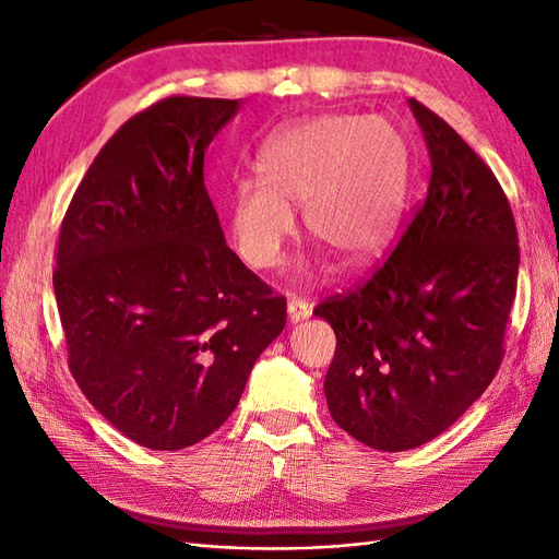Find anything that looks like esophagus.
<instances>
[{
    "instance_id": "obj_1",
    "label": "esophagus",
    "mask_w": 559,
    "mask_h": 559,
    "mask_svg": "<svg viewBox=\"0 0 559 559\" xmlns=\"http://www.w3.org/2000/svg\"><path fill=\"white\" fill-rule=\"evenodd\" d=\"M287 313H289V322H301L306 318H311V306H308L306 301H296L292 299L287 304Z\"/></svg>"
}]
</instances>
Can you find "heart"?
<instances>
[{"instance_id": "heart-1", "label": "heart", "mask_w": 559, "mask_h": 559, "mask_svg": "<svg viewBox=\"0 0 559 559\" xmlns=\"http://www.w3.org/2000/svg\"><path fill=\"white\" fill-rule=\"evenodd\" d=\"M258 177L239 179L227 227L246 265L275 267L304 225L346 263L380 255L402 225L408 198V147L384 117L322 115L280 129L260 147Z\"/></svg>"}]
</instances>
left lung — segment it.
I'll list each match as a JSON object with an SVG mask.
<instances>
[{"label": "left lung", "mask_w": 559, "mask_h": 559, "mask_svg": "<svg viewBox=\"0 0 559 559\" xmlns=\"http://www.w3.org/2000/svg\"><path fill=\"white\" fill-rule=\"evenodd\" d=\"M430 157L424 207L364 287L320 304L337 334L330 414L358 442L404 452L438 438L502 361L519 243L488 165L448 121L408 100Z\"/></svg>", "instance_id": "1"}]
</instances>
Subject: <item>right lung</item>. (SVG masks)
<instances>
[{
    "instance_id": "obj_1",
    "label": "right lung",
    "mask_w": 559,
    "mask_h": 559,
    "mask_svg": "<svg viewBox=\"0 0 559 559\" xmlns=\"http://www.w3.org/2000/svg\"><path fill=\"white\" fill-rule=\"evenodd\" d=\"M241 100L167 97L97 153L61 222L52 275L69 368L147 450L201 442L237 408L287 301L231 251L205 151Z\"/></svg>"
}]
</instances>
